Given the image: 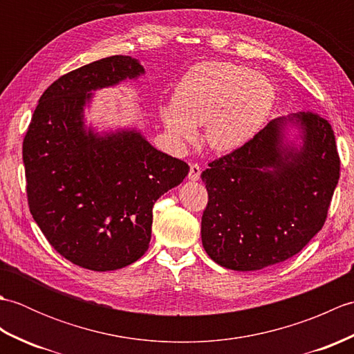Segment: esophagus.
Returning <instances> with one entry per match:
<instances>
[{
    "instance_id": "1",
    "label": "esophagus",
    "mask_w": 354,
    "mask_h": 354,
    "mask_svg": "<svg viewBox=\"0 0 354 354\" xmlns=\"http://www.w3.org/2000/svg\"><path fill=\"white\" fill-rule=\"evenodd\" d=\"M199 178H201L199 164H192L190 165V171H189V179L194 183V181H199Z\"/></svg>"
}]
</instances>
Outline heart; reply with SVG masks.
I'll list each match as a JSON object with an SVG mask.
<instances>
[{
  "mask_svg": "<svg viewBox=\"0 0 354 354\" xmlns=\"http://www.w3.org/2000/svg\"><path fill=\"white\" fill-rule=\"evenodd\" d=\"M274 102V86L261 74L232 62H204L185 74L175 102L161 106L160 115L175 142L193 141L205 124L208 147L227 153L260 131Z\"/></svg>",
  "mask_w": 354,
  "mask_h": 354,
  "instance_id": "1",
  "label": "heart"
}]
</instances>
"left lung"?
Listing matches in <instances>:
<instances>
[{"label":"left lung","mask_w":354,"mask_h":354,"mask_svg":"<svg viewBox=\"0 0 354 354\" xmlns=\"http://www.w3.org/2000/svg\"><path fill=\"white\" fill-rule=\"evenodd\" d=\"M208 165L202 245L217 265L239 272L301 251L324 225L339 181L332 126L313 112L272 120Z\"/></svg>","instance_id":"obj_1"}]
</instances>
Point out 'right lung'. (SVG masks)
Masks as SVG:
<instances>
[{"instance_id": "obj_1", "label": "right lung", "mask_w": 354, "mask_h": 354, "mask_svg": "<svg viewBox=\"0 0 354 354\" xmlns=\"http://www.w3.org/2000/svg\"><path fill=\"white\" fill-rule=\"evenodd\" d=\"M145 74L138 59L111 56L59 77L41 95L22 145L37 227L62 257L97 272L145 255L153 204L190 170L137 126L99 131L86 122L95 91Z\"/></svg>"}]
</instances>
